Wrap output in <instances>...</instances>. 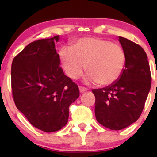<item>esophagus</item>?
<instances>
[{"label": "esophagus", "instance_id": "1", "mask_svg": "<svg viewBox=\"0 0 157 157\" xmlns=\"http://www.w3.org/2000/svg\"><path fill=\"white\" fill-rule=\"evenodd\" d=\"M79 90H80V91L81 92V93H83V92L86 91V90H87L88 89L86 88V87H84V86H79Z\"/></svg>", "mask_w": 157, "mask_h": 157}]
</instances>
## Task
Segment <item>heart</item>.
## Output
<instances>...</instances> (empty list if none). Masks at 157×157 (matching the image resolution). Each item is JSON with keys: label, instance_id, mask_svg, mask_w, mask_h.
Listing matches in <instances>:
<instances>
[{"label": "heart", "instance_id": "heart-1", "mask_svg": "<svg viewBox=\"0 0 157 157\" xmlns=\"http://www.w3.org/2000/svg\"><path fill=\"white\" fill-rule=\"evenodd\" d=\"M59 58L70 78L81 77L87 67L89 81L97 82L103 86H110L119 79L126 63L122 46L98 37L82 38L71 48L62 47Z\"/></svg>", "mask_w": 157, "mask_h": 157}]
</instances>
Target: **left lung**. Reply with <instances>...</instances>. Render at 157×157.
Wrapping results in <instances>:
<instances>
[{
	"instance_id": "obj_1",
	"label": "left lung",
	"mask_w": 157,
	"mask_h": 157,
	"mask_svg": "<svg viewBox=\"0 0 157 157\" xmlns=\"http://www.w3.org/2000/svg\"><path fill=\"white\" fill-rule=\"evenodd\" d=\"M118 38L126 55L123 73L113 84L92 90L96 97V120L104 127L115 131L128 127L140 118L151 86L146 52L129 39Z\"/></svg>"
}]
</instances>
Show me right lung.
<instances>
[{
  "label": "right lung",
  "instance_id": "right-lung-1",
  "mask_svg": "<svg viewBox=\"0 0 157 157\" xmlns=\"http://www.w3.org/2000/svg\"><path fill=\"white\" fill-rule=\"evenodd\" d=\"M59 36L29 43L14 57L11 89L17 108L30 124L45 132L59 131L68 121L78 86L60 67L55 42Z\"/></svg>",
  "mask_w": 157,
  "mask_h": 157
}]
</instances>
